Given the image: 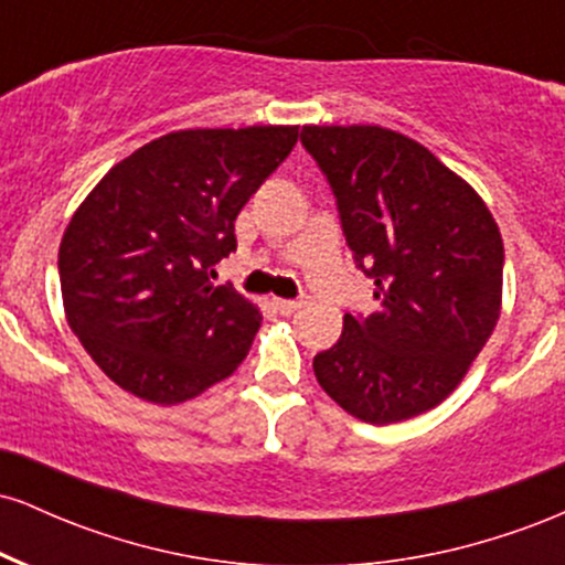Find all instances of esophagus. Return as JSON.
I'll return each mask as SVG.
<instances>
[{
    "instance_id": "34e87169",
    "label": "esophagus",
    "mask_w": 565,
    "mask_h": 565,
    "mask_svg": "<svg viewBox=\"0 0 565 565\" xmlns=\"http://www.w3.org/2000/svg\"><path fill=\"white\" fill-rule=\"evenodd\" d=\"M270 305H274L276 313H281V316H291V313H295L297 308H300L302 302H297V300H278V297H276V300L270 302Z\"/></svg>"
}]
</instances>
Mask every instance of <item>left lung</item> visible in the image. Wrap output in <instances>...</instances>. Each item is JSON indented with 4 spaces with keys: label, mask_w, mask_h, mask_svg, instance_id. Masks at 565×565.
<instances>
[{
    "label": "left lung",
    "mask_w": 565,
    "mask_h": 565,
    "mask_svg": "<svg viewBox=\"0 0 565 565\" xmlns=\"http://www.w3.org/2000/svg\"><path fill=\"white\" fill-rule=\"evenodd\" d=\"M380 308L345 313L313 359L329 398L369 425L438 406L494 332L504 246L489 206L417 140L374 125L302 127Z\"/></svg>",
    "instance_id": "left-lung-1"
}]
</instances>
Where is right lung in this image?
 Segmentation results:
<instances>
[{
	"label": "right lung",
	"mask_w": 565,
	"mask_h": 565,
	"mask_svg": "<svg viewBox=\"0 0 565 565\" xmlns=\"http://www.w3.org/2000/svg\"><path fill=\"white\" fill-rule=\"evenodd\" d=\"M300 127L180 129L111 167L57 252L71 332L121 391L183 404L231 377L260 310L215 265L242 206L289 157Z\"/></svg>",
	"instance_id": "add662e5"
}]
</instances>
